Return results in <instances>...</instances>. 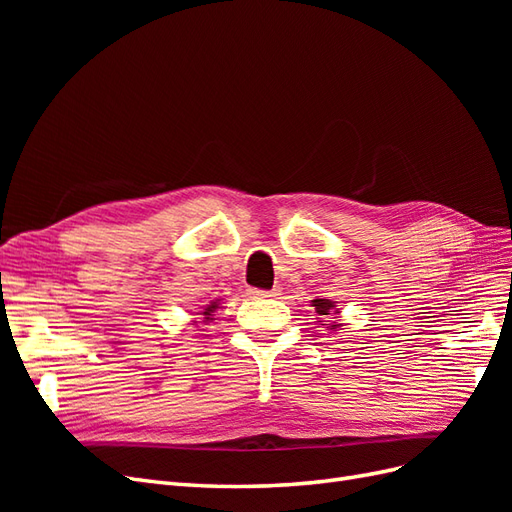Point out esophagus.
<instances>
[{"label": "esophagus", "instance_id": "obj_1", "mask_svg": "<svg viewBox=\"0 0 512 512\" xmlns=\"http://www.w3.org/2000/svg\"><path fill=\"white\" fill-rule=\"evenodd\" d=\"M247 294H250V297H256V299H269V297H277V294H280V290H277V288H273V290L250 288V290H247Z\"/></svg>", "mask_w": 512, "mask_h": 512}]
</instances>
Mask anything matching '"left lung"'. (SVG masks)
I'll return each mask as SVG.
<instances>
[{
    "label": "left lung",
    "mask_w": 512,
    "mask_h": 512,
    "mask_svg": "<svg viewBox=\"0 0 512 512\" xmlns=\"http://www.w3.org/2000/svg\"><path fill=\"white\" fill-rule=\"evenodd\" d=\"M312 303H314V307H316V314H318V316H329L331 309L335 307L333 301H329V299H314ZM331 327L335 329L337 324H331Z\"/></svg>",
    "instance_id": "8db88e82"
}]
</instances>
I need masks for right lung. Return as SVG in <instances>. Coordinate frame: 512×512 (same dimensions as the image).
<instances>
[{"mask_svg":"<svg viewBox=\"0 0 512 512\" xmlns=\"http://www.w3.org/2000/svg\"><path fill=\"white\" fill-rule=\"evenodd\" d=\"M215 307H218V303H211V305H209V307L205 309V312H203V314H205V316L209 318V316H211V312H213V309H215Z\"/></svg>","mask_w":512,"mask_h":512,"instance_id":"right-lung-1","label":"right lung"}]
</instances>
